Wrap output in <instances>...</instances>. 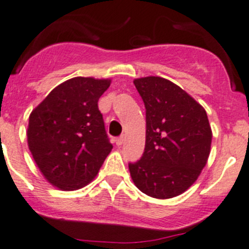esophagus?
<instances>
[{
    "instance_id": "1",
    "label": "esophagus",
    "mask_w": 249,
    "mask_h": 249,
    "mask_svg": "<svg viewBox=\"0 0 249 249\" xmlns=\"http://www.w3.org/2000/svg\"><path fill=\"white\" fill-rule=\"evenodd\" d=\"M124 140H125V137H124V135H122V136H119L117 139V146L118 147H120L122 146L123 143H124Z\"/></svg>"
}]
</instances>
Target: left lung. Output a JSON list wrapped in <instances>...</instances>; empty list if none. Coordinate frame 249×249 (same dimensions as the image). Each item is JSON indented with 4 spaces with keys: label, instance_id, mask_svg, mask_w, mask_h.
Instances as JSON below:
<instances>
[{
    "label": "left lung",
    "instance_id": "8db88e82",
    "mask_svg": "<svg viewBox=\"0 0 249 249\" xmlns=\"http://www.w3.org/2000/svg\"><path fill=\"white\" fill-rule=\"evenodd\" d=\"M146 108V144L129 163L137 189L153 198L178 196L197 180L209 157L212 130L199 103L159 76L134 81Z\"/></svg>",
    "mask_w": 249,
    "mask_h": 249
}]
</instances>
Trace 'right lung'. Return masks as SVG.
<instances>
[{
    "label": "right lung",
    "instance_id": "obj_1",
    "mask_svg": "<svg viewBox=\"0 0 249 249\" xmlns=\"http://www.w3.org/2000/svg\"><path fill=\"white\" fill-rule=\"evenodd\" d=\"M110 80L73 78L53 89L29 117V149L46 178L71 191L88 185L113 144L98 100Z\"/></svg>",
    "mask_w": 249,
    "mask_h": 249
}]
</instances>
